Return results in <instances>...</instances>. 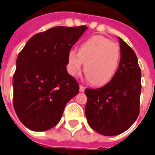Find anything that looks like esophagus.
Returning a JSON list of instances; mask_svg holds the SVG:
<instances>
[{
	"label": "esophagus",
	"mask_w": 155,
	"mask_h": 155,
	"mask_svg": "<svg viewBox=\"0 0 155 155\" xmlns=\"http://www.w3.org/2000/svg\"><path fill=\"white\" fill-rule=\"evenodd\" d=\"M84 90H85V87H84L83 85H80V92H84Z\"/></svg>",
	"instance_id": "1"
}]
</instances>
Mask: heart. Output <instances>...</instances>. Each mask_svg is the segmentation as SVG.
I'll return each mask as SVG.
<instances>
[{
    "label": "heart",
    "mask_w": 155,
    "mask_h": 155,
    "mask_svg": "<svg viewBox=\"0 0 155 155\" xmlns=\"http://www.w3.org/2000/svg\"><path fill=\"white\" fill-rule=\"evenodd\" d=\"M120 47L103 36H92L80 45L79 51L68 54V70L76 75L84 64V72L94 86L110 82L117 71L120 63Z\"/></svg>",
    "instance_id": "heart-1"
}]
</instances>
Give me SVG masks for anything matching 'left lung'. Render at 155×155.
Wrapping results in <instances>:
<instances>
[{"label": "left lung", "instance_id": "1", "mask_svg": "<svg viewBox=\"0 0 155 155\" xmlns=\"http://www.w3.org/2000/svg\"><path fill=\"white\" fill-rule=\"evenodd\" d=\"M117 71L104 87L85 89V114L92 129L104 136L125 132L137 120L140 111L141 69L134 51L120 38Z\"/></svg>", "mask_w": 155, "mask_h": 155}]
</instances>
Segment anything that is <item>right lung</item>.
<instances>
[{"instance_id": "obj_1", "label": "right lung", "mask_w": 155, "mask_h": 155, "mask_svg": "<svg viewBox=\"0 0 155 155\" xmlns=\"http://www.w3.org/2000/svg\"><path fill=\"white\" fill-rule=\"evenodd\" d=\"M87 26H56L28 40L19 53L13 77V107L23 125L46 131L60 120L79 84L68 73V54Z\"/></svg>"}]
</instances>
